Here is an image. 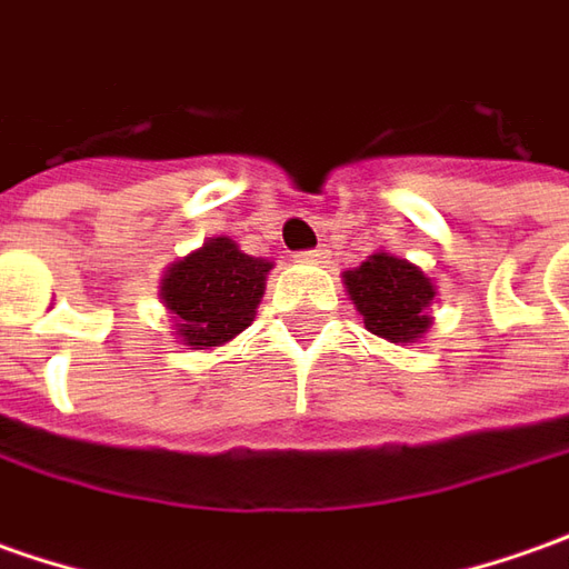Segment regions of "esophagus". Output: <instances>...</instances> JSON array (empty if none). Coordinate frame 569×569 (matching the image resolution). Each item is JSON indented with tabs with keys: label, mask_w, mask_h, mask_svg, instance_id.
<instances>
[{
	"label": "esophagus",
	"mask_w": 569,
	"mask_h": 569,
	"mask_svg": "<svg viewBox=\"0 0 569 569\" xmlns=\"http://www.w3.org/2000/svg\"><path fill=\"white\" fill-rule=\"evenodd\" d=\"M323 254H327L323 248H308V251H299V258H302V261H311V264H318Z\"/></svg>",
	"instance_id": "obj_1"
}]
</instances>
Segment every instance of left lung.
I'll return each instance as SVG.
<instances>
[{
    "label": "left lung",
    "mask_w": 569,
    "mask_h": 569,
    "mask_svg": "<svg viewBox=\"0 0 569 569\" xmlns=\"http://www.w3.org/2000/svg\"><path fill=\"white\" fill-rule=\"evenodd\" d=\"M343 277L349 299L371 333L390 343H409L428 330L431 318L425 308L435 299V286L419 267L378 251L362 267L346 270Z\"/></svg>",
    "instance_id": "left-lung-1"
}]
</instances>
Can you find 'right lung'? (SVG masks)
I'll return each instance as SVG.
<instances>
[{
    "label": "right lung",
    "instance_id": "1",
    "mask_svg": "<svg viewBox=\"0 0 569 569\" xmlns=\"http://www.w3.org/2000/svg\"><path fill=\"white\" fill-rule=\"evenodd\" d=\"M270 261L248 258L232 239H210L167 270L163 302L176 315L182 343L220 346L242 333L264 296Z\"/></svg>",
    "mask_w": 569,
    "mask_h": 569
}]
</instances>
